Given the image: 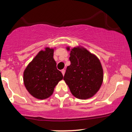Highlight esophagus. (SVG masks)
Returning a JSON list of instances; mask_svg holds the SVG:
<instances>
[{"mask_svg": "<svg viewBox=\"0 0 132 132\" xmlns=\"http://www.w3.org/2000/svg\"><path fill=\"white\" fill-rule=\"evenodd\" d=\"M61 72H62V74H63V75L64 76V73H65V70H64V69H62Z\"/></svg>", "mask_w": 132, "mask_h": 132, "instance_id": "1", "label": "esophagus"}]
</instances>
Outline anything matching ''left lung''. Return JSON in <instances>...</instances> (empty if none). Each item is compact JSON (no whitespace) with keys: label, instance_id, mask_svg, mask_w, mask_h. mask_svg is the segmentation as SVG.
I'll use <instances>...</instances> for the list:
<instances>
[{"label":"left lung","instance_id":"8db88e82","mask_svg":"<svg viewBox=\"0 0 132 132\" xmlns=\"http://www.w3.org/2000/svg\"><path fill=\"white\" fill-rule=\"evenodd\" d=\"M71 64L66 69L64 81L74 96L80 99L92 97L99 91L102 84L103 69L95 54L82 46L70 49Z\"/></svg>","mask_w":132,"mask_h":132}]
</instances>
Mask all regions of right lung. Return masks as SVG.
<instances>
[{
  "label": "right lung",
  "instance_id": "add662e5",
  "mask_svg": "<svg viewBox=\"0 0 132 132\" xmlns=\"http://www.w3.org/2000/svg\"><path fill=\"white\" fill-rule=\"evenodd\" d=\"M53 53L54 48L46 47L36 55L23 72L24 85L30 94L38 99L50 97L63 78L56 68Z\"/></svg>",
  "mask_w": 132,
  "mask_h": 132
}]
</instances>
